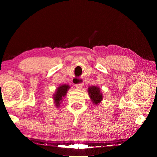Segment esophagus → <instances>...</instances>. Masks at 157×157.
<instances>
[{
	"label": "esophagus",
	"instance_id": "1",
	"mask_svg": "<svg viewBox=\"0 0 157 157\" xmlns=\"http://www.w3.org/2000/svg\"><path fill=\"white\" fill-rule=\"evenodd\" d=\"M83 86H84V83H82V82H81V83L77 84L75 85L76 88L78 89H81L82 88V87H83Z\"/></svg>",
	"mask_w": 157,
	"mask_h": 157
}]
</instances>
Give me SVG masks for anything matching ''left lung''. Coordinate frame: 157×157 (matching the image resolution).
<instances>
[{
    "instance_id": "8db88e82",
    "label": "left lung",
    "mask_w": 157,
    "mask_h": 157,
    "mask_svg": "<svg viewBox=\"0 0 157 157\" xmlns=\"http://www.w3.org/2000/svg\"><path fill=\"white\" fill-rule=\"evenodd\" d=\"M88 92L90 98H91V100L93 101V103H94L95 105H98L102 100V95L100 94V89L98 88L97 86H94L89 87Z\"/></svg>"
}]
</instances>
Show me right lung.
Returning a JSON list of instances; mask_svg holds the SVG:
<instances>
[{"instance_id": "right-lung-1", "label": "right lung", "mask_w": 157, "mask_h": 157, "mask_svg": "<svg viewBox=\"0 0 157 157\" xmlns=\"http://www.w3.org/2000/svg\"><path fill=\"white\" fill-rule=\"evenodd\" d=\"M69 88L70 87L67 84L62 85V86H60L57 88L56 94L54 95V97H53L57 107H59V103H61L60 100H62V98L65 96Z\"/></svg>"}]
</instances>
